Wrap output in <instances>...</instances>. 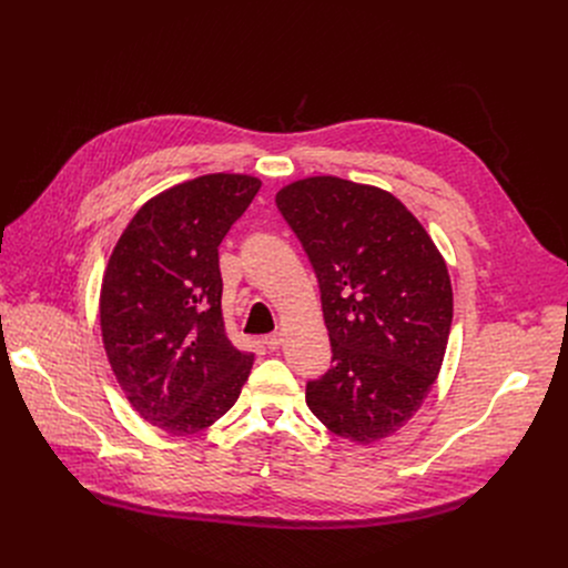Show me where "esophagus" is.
I'll return each mask as SVG.
<instances>
[{"label": "esophagus", "instance_id": "34e87169", "mask_svg": "<svg viewBox=\"0 0 568 568\" xmlns=\"http://www.w3.org/2000/svg\"><path fill=\"white\" fill-rule=\"evenodd\" d=\"M263 344H265L270 351H278L281 344H283V337H281V333H274V335L263 337Z\"/></svg>", "mask_w": 568, "mask_h": 568}]
</instances>
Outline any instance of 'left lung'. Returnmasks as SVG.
<instances>
[{
	"instance_id": "8db88e82",
	"label": "left lung",
	"mask_w": 568,
	"mask_h": 568,
	"mask_svg": "<svg viewBox=\"0 0 568 568\" xmlns=\"http://www.w3.org/2000/svg\"><path fill=\"white\" fill-rule=\"evenodd\" d=\"M314 267L333 368L307 382L310 412L368 445L407 425L429 395L452 328L445 258L390 193L333 175L276 193Z\"/></svg>"
}]
</instances>
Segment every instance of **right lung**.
<instances>
[{"mask_svg": "<svg viewBox=\"0 0 568 568\" xmlns=\"http://www.w3.org/2000/svg\"><path fill=\"white\" fill-rule=\"evenodd\" d=\"M261 189L213 173L148 200L121 233L101 285V333L134 412L171 436L220 420L254 355L224 333L217 247Z\"/></svg>", "mask_w": 568, "mask_h": 568, "instance_id": "right-lung-1", "label": "right lung"}]
</instances>
